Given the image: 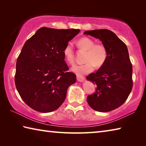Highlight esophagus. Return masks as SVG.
Returning <instances> with one entry per match:
<instances>
[{"instance_id":"1","label":"esophagus","mask_w":146,"mask_h":146,"mask_svg":"<svg viewBox=\"0 0 146 146\" xmlns=\"http://www.w3.org/2000/svg\"><path fill=\"white\" fill-rule=\"evenodd\" d=\"M76 79H77V80L78 81V82H83V81L85 80V78L84 77V76H77V77H76Z\"/></svg>"}]
</instances>
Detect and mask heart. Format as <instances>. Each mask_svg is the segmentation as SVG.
Wrapping results in <instances>:
<instances>
[{
  "label": "heart",
  "instance_id": "obj_1",
  "mask_svg": "<svg viewBox=\"0 0 146 146\" xmlns=\"http://www.w3.org/2000/svg\"><path fill=\"white\" fill-rule=\"evenodd\" d=\"M95 41L88 37H83L77 41L76 45L80 49L86 51L84 58L86 62L83 64L73 66L71 71L78 75L88 74L95 70V67L99 68L105 64L108 58V50L102 44H95ZM64 58L68 64L75 62V53L73 46L69 43L64 47L63 50Z\"/></svg>",
  "mask_w": 146,
  "mask_h": 146
}]
</instances>
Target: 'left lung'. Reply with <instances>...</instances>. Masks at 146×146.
<instances>
[{
  "mask_svg": "<svg viewBox=\"0 0 146 146\" xmlns=\"http://www.w3.org/2000/svg\"><path fill=\"white\" fill-rule=\"evenodd\" d=\"M84 34L98 38L108 50L105 64L86 79L97 85L95 92L87 97L93 110L108 112L122 106L133 88V68L125 43L109 29L86 31Z\"/></svg>",
  "mask_w": 146,
  "mask_h": 146,
  "instance_id": "8db88e82",
  "label": "left lung"
}]
</instances>
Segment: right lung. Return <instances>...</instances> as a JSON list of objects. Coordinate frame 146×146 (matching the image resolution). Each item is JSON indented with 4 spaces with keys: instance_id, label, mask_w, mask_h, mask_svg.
Here are the masks:
<instances>
[{
    "instance_id": "1",
    "label": "right lung",
    "mask_w": 146,
    "mask_h": 146,
    "mask_svg": "<svg viewBox=\"0 0 146 146\" xmlns=\"http://www.w3.org/2000/svg\"><path fill=\"white\" fill-rule=\"evenodd\" d=\"M80 29L43 27L27 40L18 56L15 82L22 99L33 110L53 111L62 104L76 75L68 72L63 50Z\"/></svg>"
}]
</instances>
